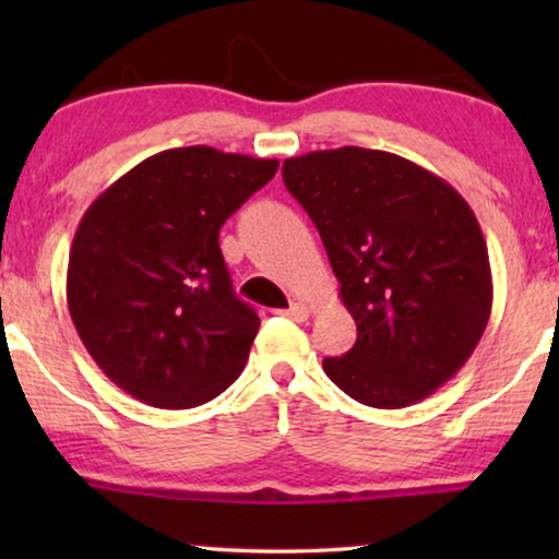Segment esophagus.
<instances>
[{"mask_svg": "<svg viewBox=\"0 0 559 559\" xmlns=\"http://www.w3.org/2000/svg\"><path fill=\"white\" fill-rule=\"evenodd\" d=\"M282 316L293 318V320H308V318H310V305L293 302L287 310H282Z\"/></svg>", "mask_w": 559, "mask_h": 559, "instance_id": "obj_1", "label": "esophagus"}]
</instances>
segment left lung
Here are the masks:
<instances>
[{"mask_svg": "<svg viewBox=\"0 0 559 559\" xmlns=\"http://www.w3.org/2000/svg\"><path fill=\"white\" fill-rule=\"evenodd\" d=\"M316 224L356 343L323 369L366 407L423 402L463 369L488 318L493 282L484 231L463 195L392 152L318 150L282 163Z\"/></svg>", "mask_w": 559, "mask_h": 559, "instance_id": "1", "label": "left lung"}]
</instances>
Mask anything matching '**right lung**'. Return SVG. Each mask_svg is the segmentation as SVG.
Returning a JSON list of instances; mask_svg holds the SVG:
<instances>
[{
    "label": "right lung",
    "mask_w": 559,
    "mask_h": 559,
    "mask_svg": "<svg viewBox=\"0 0 559 559\" xmlns=\"http://www.w3.org/2000/svg\"><path fill=\"white\" fill-rule=\"evenodd\" d=\"M277 167L203 144L165 150L83 213L68 312L98 369L134 400L190 409L239 379L259 318L234 295L218 231Z\"/></svg>",
    "instance_id": "add662e5"
}]
</instances>
